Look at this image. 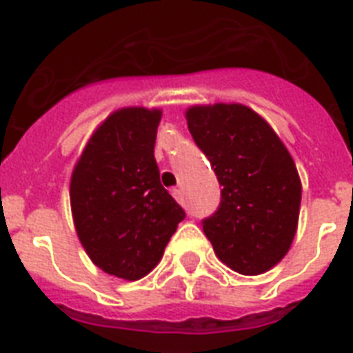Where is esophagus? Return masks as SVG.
Listing matches in <instances>:
<instances>
[{
    "instance_id": "1",
    "label": "esophagus",
    "mask_w": 353,
    "mask_h": 353,
    "mask_svg": "<svg viewBox=\"0 0 353 353\" xmlns=\"http://www.w3.org/2000/svg\"><path fill=\"white\" fill-rule=\"evenodd\" d=\"M172 196H174V199H176L177 203H183V190H181V188H174V190H172Z\"/></svg>"
}]
</instances>
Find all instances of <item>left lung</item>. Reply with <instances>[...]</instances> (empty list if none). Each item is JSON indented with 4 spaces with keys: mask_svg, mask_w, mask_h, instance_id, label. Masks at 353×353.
<instances>
[{
    "mask_svg": "<svg viewBox=\"0 0 353 353\" xmlns=\"http://www.w3.org/2000/svg\"><path fill=\"white\" fill-rule=\"evenodd\" d=\"M185 119L223 187L220 209L203 221L205 236L232 271L265 273L288 254L299 227L302 183L295 161L249 106L196 104Z\"/></svg>",
    "mask_w": 353,
    "mask_h": 353,
    "instance_id": "obj_1",
    "label": "left lung"
}]
</instances>
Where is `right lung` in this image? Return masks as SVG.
Masks as SVG:
<instances>
[{"label":"right lung","instance_id":"obj_1","mask_svg":"<svg viewBox=\"0 0 353 353\" xmlns=\"http://www.w3.org/2000/svg\"><path fill=\"white\" fill-rule=\"evenodd\" d=\"M159 108L115 110L95 128L71 174L74 231L88 256L122 280L161 262L185 212L159 181L154 157Z\"/></svg>","mask_w":353,"mask_h":353}]
</instances>
